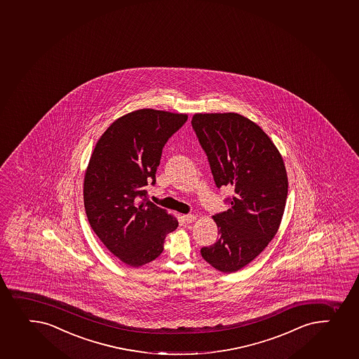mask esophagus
I'll return each mask as SVG.
<instances>
[{
	"mask_svg": "<svg viewBox=\"0 0 359 359\" xmlns=\"http://www.w3.org/2000/svg\"><path fill=\"white\" fill-rule=\"evenodd\" d=\"M184 218V222H186V224H192L194 220H196V215H186L182 217Z\"/></svg>",
	"mask_w": 359,
	"mask_h": 359,
	"instance_id": "1",
	"label": "esophagus"
}]
</instances>
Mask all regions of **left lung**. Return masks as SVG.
<instances>
[{
	"label": "left lung",
	"instance_id": "obj_1",
	"mask_svg": "<svg viewBox=\"0 0 359 359\" xmlns=\"http://www.w3.org/2000/svg\"><path fill=\"white\" fill-rule=\"evenodd\" d=\"M192 127L218 189L232 187L231 208L213 215L219 241L200 250L217 270L232 273L264 251L277 233L287 198L284 161L270 137L237 113L196 114Z\"/></svg>",
	"mask_w": 359,
	"mask_h": 359
}]
</instances>
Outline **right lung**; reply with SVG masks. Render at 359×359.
Here are the masks:
<instances>
[{
  "label": "right lung",
  "mask_w": 359,
  "mask_h": 359,
  "mask_svg": "<svg viewBox=\"0 0 359 359\" xmlns=\"http://www.w3.org/2000/svg\"><path fill=\"white\" fill-rule=\"evenodd\" d=\"M187 115L139 109L115 120L96 142L86 170L83 203L96 236L122 263L158 258L177 220L147 199L163 148Z\"/></svg>",
  "instance_id": "1"
}]
</instances>
